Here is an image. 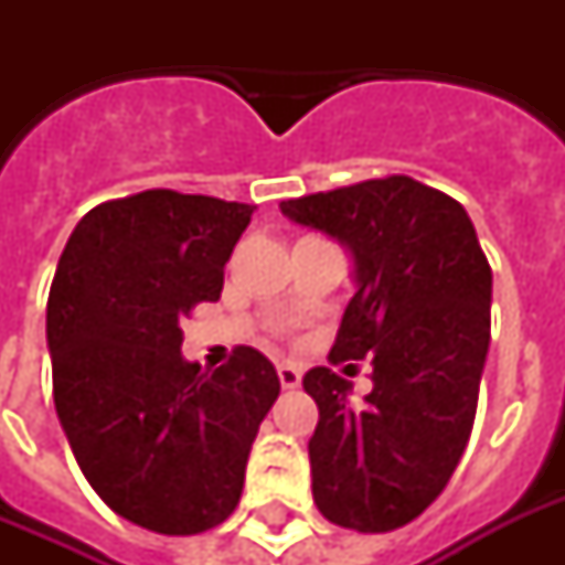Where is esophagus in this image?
I'll return each instance as SVG.
<instances>
[{
    "label": "esophagus",
    "mask_w": 565,
    "mask_h": 565,
    "mask_svg": "<svg viewBox=\"0 0 565 565\" xmlns=\"http://www.w3.org/2000/svg\"><path fill=\"white\" fill-rule=\"evenodd\" d=\"M278 377H281L284 390H296L301 384V370L296 363H281L278 366Z\"/></svg>",
    "instance_id": "esophagus-1"
}]
</instances>
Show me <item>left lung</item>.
Instances as JSON below:
<instances>
[{
  "label": "left lung",
  "mask_w": 565,
  "mask_h": 565,
  "mask_svg": "<svg viewBox=\"0 0 565 565\" xmlns=\"http://www.w3.org/2000/svg\"><path fill=\"white\" fill-rule=\"evenodd\" d=\"M296 225L334 237L354 296L331 361L372 354V393L317 366L308 443L313 501L340 527L384 534L446 490L472 434L490 352L492 269L463 204L407 175L281 202Z\"/></svg>",
  "instance_id": "left-lung-1"
}]
</instances>
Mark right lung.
<instances>
[{
	"label": "right lung",
	"instance_id": "add662e5",
	"mask_svg": "<svg viewBox=\"0 0 565 565\" xmlns=\"http://www.w3.org/2000/svg\"><path fill=\"white\" fill-rule=\"evenodd\" d=\"M255 204L175 190L84 213L46 305L55 411L84 478L114 513L167 536L234 513L260 422L281 393L264 354L184 361L181 319L216 301Z\"/></svg>",
	"mask_w": 565,
	"mask_h": 565
}]
</instances>
